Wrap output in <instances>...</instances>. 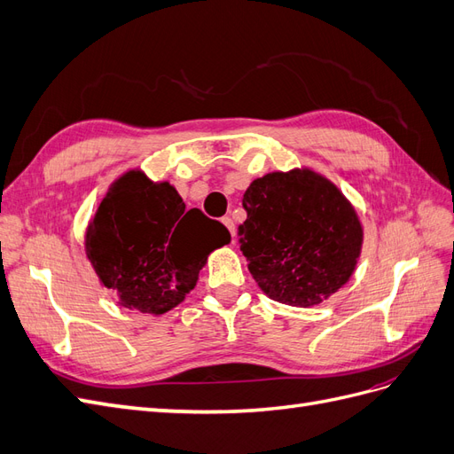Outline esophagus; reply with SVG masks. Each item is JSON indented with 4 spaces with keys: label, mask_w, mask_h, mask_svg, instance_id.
<instances>
[{
    "label": "esophagus",
    "mask_w": 454,
    "mask_h": 454,
    "mask_svg": "<svg viewBox=\"0 0 454 454\" xmlns=\"http://www.w3.org/2000/svg\"><path fill=\"white\" fill-rule=\"evenodd\" d=\"M222 222H223V225L229 229V232H231V237H232V242H235V222H232V219L231 217H223L222 219Z\"/></svg>",
    "instance_id": "obj_1"
}]
</instances>
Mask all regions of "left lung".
<instances>
[{
  "mask_svg": "<svg viewBox=\"0 0 454 454\" xmlns=\"http://www.w3.org/2000/svg\"><path fill=\"white\" fill-rule=\"evenodd\" d=\"M242 206L240 250L270 299L312 307L348 282L362 225L332 182L310 170L272 172L252 182Z\"/></svg>",
  "mask_w": 454,
  "mask_h": 454,
  "instance_id": "1",
  "label": "left lung"
}]
</instances>
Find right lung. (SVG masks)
I'll return each instance as SVG.
<instances>
[{"label": "right lung", "mask_w": 454, "mask_h": 454, "mask_svg": "<svg viewBox=\"0 0 454 454\" xmlns=\"http://www.w3.org/2000/svg\"><path fill=\"white\" fill-rule=\"evenodd\" d=\"M231 240L229 231L185 204L170 184L140 170L109 189L87 231V255L121 305L164 314L193 290L208 254Z\"/></svg>", "instance_id": "obj_1"}]
</instances>
